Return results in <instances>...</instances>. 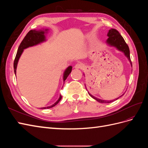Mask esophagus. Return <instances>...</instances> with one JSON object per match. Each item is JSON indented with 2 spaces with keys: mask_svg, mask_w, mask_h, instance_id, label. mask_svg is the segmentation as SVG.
Returning a JSON list of instances; mask_svg holds the SVG:
<instances>
[{
  "mask_svg": "<svg viewBox=\"0 0 148 148\" xmlns=\"http://www.w3.org/2000/svg\"><path fill=\"white\" fill-rule=\"evenodd\" d=\"M83 66H84V65H83V64H82V63H78V64H77L75 65V69H82L83 68Z\"/></svg>",
  "mask_w": 148,
  "mask_h": 148,
  "instance_id": "esophagus-1",
  "label": "esophagus"
}]
</instances>
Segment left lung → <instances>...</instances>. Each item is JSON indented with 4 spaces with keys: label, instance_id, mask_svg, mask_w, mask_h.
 I'll return each mask as SVG.
<instances>
[{
    "label": "left lung",
    "instance_id": "left-lung-1",
    "mask_svg": "<svg viewBox=\"0 0 148 148\" xmlns=\"http://www.w3.org/2000/svg\"><path fill=\"white\" fill-rule=\"evenodd\" d=\"M107 36L109 37V38L107 39V41H106L107 44H109V45L110 46H114V47L117 48L119 51L123 52L125 56L128 58V59L129 62H130L131 65L132 66V61H131V59H130V56L129 47L127 44V43L125 42V40L123 38V37L119 33V31L117 30H116L115 29L112 28L110 30H109V32H108V33H107ZM88 94L89 95V96L93 98V99H95V100H96L97 101H98L99 102H101V103H110L111 102L114 101V100L113 101H105V100L98 99V98L90 95V94H89V92H88ZM123 95H124V94H123ZM123 95H122V96H123ZM121 96H120L119 97H120ZM119 97L117 98V99H115V100L118 99Z\"/></svg>",
    "mask_w": 148,
    "mask_h": 148
}]
</instances>
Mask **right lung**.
<instances>
[{
	"label": "right lung",
	"mask_w": 148,
	"mask_h": 148,
	"mask_svg": "<svg viewBox=\"0 0 148 148\" xmlns=\"http://www.w3.org/2000/svg\"><path fill=\"white\" fill-rule=\"evenodd\" d=\"M47 29H40V30H30L29 32L26 35V36L23 39V41H21V44L18 49V51L16 53V55L15 57V59L14 60V63H13V68H14V72L16 75V67L20 57L21 55V53H23V50L26 48L29 47H32L36 45H38V44L43 42L46 41V36L45 34L47 33ZM71 69H72V66H69L67 67V69L65 70L64 73V77H63V80L65 82V80L68 77V76L70 75L71 71ZM62 96H60L59 99H58L54 104L51 106L45 107H42L41 109H49L52 108V107H54L56 105H57L59 102L61 100Z\"/></svg>",
	"instance_id": "add662e5"
}]
</instances>
